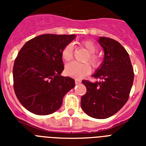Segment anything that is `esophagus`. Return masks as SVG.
Here are the masks:
<instances>
[{"instance_id": "obj_1", "label": "esophagus", "mask_w": 146, "mask_h": 146, "mask_svg": "<svg viewBox=\"0 0 146 146\" xmlns=\"http://www.w3.org/2000/svg\"><path fill=\"white\" fill-rule=\"evenodd\" d=\"M75 83H76V84H80V83H81V81H80V80H76H76H75Z\"/></svg>"}]
</instances>
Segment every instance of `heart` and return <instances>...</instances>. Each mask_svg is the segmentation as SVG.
I'll use <instances>...</instances> for the list:
<instances>
[{
	"label": "heart",
	"mask_w": 146,
	"mask_h": 146,
	"mask_svg": "<svg viewBox=\"0 0 146 146\" xmlns=\"http://www.w3.org/2000/svg\"><path fill=\"white\" fill-rule=\"evenodd\" d=\"M80 45L84 48L89 52V54L85 59V61H89L93 67H98L100 64V59L95 54L98 50L96 44L91 40L83 41L80 43ZM74 50L72 44H66L64 48L62 49L61 57L64 62L70 61L73 59ZM91 72V66L89 64L84 63L80 64L77 62L70 63L65 67V73L70 76L80 79L89 74Z\"/></svg>",
	"instance_id": "obj_1"
}]
</instances>
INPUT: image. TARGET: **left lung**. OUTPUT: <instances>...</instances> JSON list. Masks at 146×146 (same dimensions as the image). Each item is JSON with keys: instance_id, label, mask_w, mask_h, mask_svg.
Instances as JSON below:
<instances>
[{"instance_id": "obj_1", "label": "left lung", "mask_w": 146, "mask_h": 146, "mask_svg": "<svg viewBox=\"0 0 146 146\" xmlns=\"http://www.w3.org/2000/svg\"><path fill=\"white\" fill-rule=\"evenodd\" d=\"M104 49L103 63L92 77L99 82L82 80L86 93L81 98V107L86 113L97 119H105L122 108L129 96L134 73L126 49L116 40L100 37Z\"/></svg>"}]
</instances>
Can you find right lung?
Instances as JSON below:
<instances>
[{
	"label": "right lung",
	"mask_w": 146,
	"mask_h": 146,
	"mask_svg": "<svg viewBox=\"0 0 146 146\" xmlns=\"http://www.w3.org/2000/svg\"><path fill=\"white\" fill-rule=\"evenodd\" d=\"M75 35L44 34L24 44L13 68V89L21 104L38 115L60 108L64 96L75 86L73 78L60 76L64 69L62 49Z\"/></svg>",
	"instance_id": "obj_1"
}]
</instances>
